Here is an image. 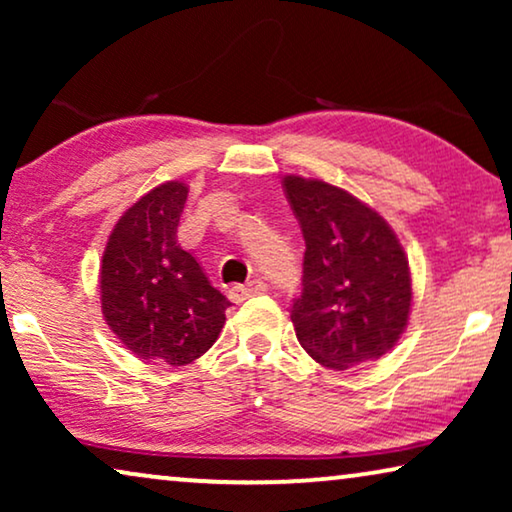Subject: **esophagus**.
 <instances>
[{
	"label": "esophagus",
	"mask_w": 512,
	"mask_h": 512,
	"mask_svg": "<svg viewBox=\"0 0 512 512\" xmlns=\"http://www.w3.org/2000/svg\"><path fill=\"white\" fill-rule=\"evenodd\" d=\"M265 291H268V284H265L263 279H254V282H249V284L233 286V289L228 291V296L233 303H242V300L261 296V293H265Z\"/></svg>",
	"instance_id": "34e87169"
}]
</instances>
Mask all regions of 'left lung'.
<instances>
[{
  "mask_svg": "<svg viewBox=\"0 0 512 512\" xmlns=\"http://www.w3.org/2000/svg\"><path fill=\"white\" fill-rule=\"evenodd\" d=\"M303 230V293L293 298L296 338L321 366L347 370L387 354L408 326L412 284L394 230L352 193L286 177Z\"/></svg>",
  "mask_w": 512,
  "mask_h": 512,
  "instance_id": "1",
  "label": "left lung"
}]
</instances>
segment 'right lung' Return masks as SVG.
Here are the masks:
<instances>
[{
    "label": "right lung",
    "instance_id": "obj_1",
    "mask_svg": "<svg viewBox=\"0 0 512 512\" xmlns=\"http://www.w3.org/2000/svg\"><path fill=\"white\" fill-rule=\"evenodd\" d=\"M188 188L167 181L139 198L111 230L100 268L102 314L137 359L186 366L219 338L230 300L179 247Z\"/></svg>",
    "mask_w": 512,
    "mask_h": 512
}]
</instances>
